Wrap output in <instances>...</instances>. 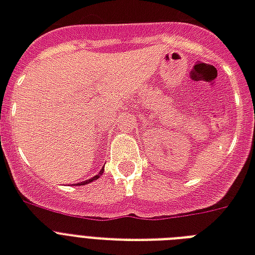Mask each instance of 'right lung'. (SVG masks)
Listing matches in <instances>:
<instances>
[{"mask_svg":"<svg viewBox=\"0 0 255 255\" xmlns=\"http://www.w3.org/2000/svg\"><path fill=\"white\" fill-rule=\"evenodd\" d=\"M102 173H104V169H102V170H101L100 173H98V174H97V175H94V177H92V178L88 179V181H84V182L78 183V185H85V183H90V182H93V181H96V179L100 178L101 175H102Z\"/></svg>","mask_w":255,"mask_h":255,"instance_id":"add662e5","label":"right lung"}]
</instances>
